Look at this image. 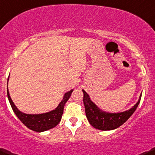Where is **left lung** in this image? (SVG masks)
I'll list each match as a JSON object with an SVG mask.
<instances>
[{"mask_svg":"<svg viewBox=\"0 0 155 155\" xmlns=\"http://www.w3.org/2000/svg\"><path fill=\"white\" fill-rule=\"evenodd\" d=\"M83 92L86 116L89 122L95 128L102 130H113L123 125L136 110L141 99L140 95L138 102L128 110L122 113H109L100 110L96 105L91 101L88 94L84 90H83Z\"/></svg>","mask_w":155,"mask_h":155,"instance_id":"obj_1","label":"left lung"}]
</instances>
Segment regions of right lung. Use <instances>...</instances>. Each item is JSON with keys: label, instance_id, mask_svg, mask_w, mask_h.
Returning a JSON list of instances; mask_svg holds the SVG:
<instances>
[{"label": "right lung", "instance_id": "obj_1", "mask_svg": "<svg viewBox=\"0 0 155 155\" xmlns=\"http://www.w3.org/2000/svg\"><path fill=\"white\" fill-rule=\"evenodd\" d=\"M9 80V78H8ZM8 84V81H7ZM73 90H70L69 92H66L64 95L63 101L60 103L57 108L54 110L49 113H43V114H25L19 111L9 96V91L7 87V96L12 107V110L15 113L17 117L20 119L24 125H25L30 130H33L36 132H42L45 130H49L53 127H56L60 122L62 118V115L63 113V109L66 102L68 101V98L71 96Z\"/></svg>", "mask_w": 155, "mask_h": 155}]
</instances>
